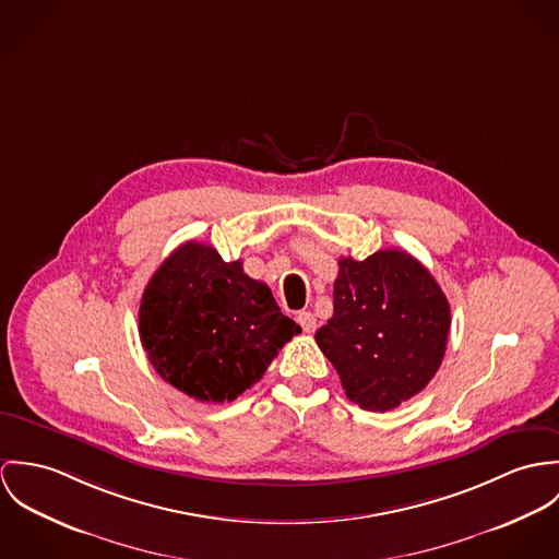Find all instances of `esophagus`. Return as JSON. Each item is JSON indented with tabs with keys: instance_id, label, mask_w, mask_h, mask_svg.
Listing matches in <instances>:
<instances>
[{
	"instance_id": "1",
	"label": "esophagus",
	"mask_w": 559,
	"mask_h": 559,
	"mask_svg": "<svg viewBox=\"0 0 559 559\" xmlns=\"http://www.w3.org/2000/svg\"><path fill=\"white\" fill-rule=\"evenodd\" d=\"M296 321L300 323V328H302L305 332H314V328H317V319H314V314H312L310 310L298 312V314H296Z\"/></svg>"
}]
</instances>
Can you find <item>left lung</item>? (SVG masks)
<instances>
[{
	"mask_svg": "<svg viewBox=\"0 0 559 559\" xmlns=\"http://www.w3.org/2000/svg\"><path fill=\"white\" fill-rule=\"evenodd\" d=\"M450 332V305L409 252L338 259L334 312L314 334L349 401L388 412L427 388Z\"/></svg>",
	"mask_w": 559,
	"mask_h": 559,
	"instance_id": "1",
	"label": "left lung"
}]
</instances>
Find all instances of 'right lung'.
Instances as JSON below:
<instances>
[{"label":"right lung","mask_w":559,"mask_h":559,"mask_svg":"<svg viewBox=\"0 0 559 559\" xmlns=\"http://www.w3.org/2000/svg\"><path fill=\"white\" fill-rule=\"evenodd\" d=\"M302 328L283 314L270 287L242 261L187 242L150 278L139 334L156 372L203 403L238 399Z\"/></svg>","instance_id":"1"}]
</instances>
